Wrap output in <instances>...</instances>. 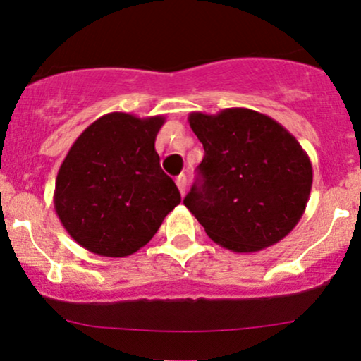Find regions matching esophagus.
<instances>
[{"label": "esophagus", "instance_id": "1", "mask_svg": "<svg viewBox=\"0 0 361 361\" xmlns=\"http://www.w3.org/2000/svg\"><path fill=\"white\" fill-rule=\"evenodd\" d=\"M176 186H178V190H180V193L181 195H185V191H186V176L185 175H180V176H176Z\"/></svg>", "mask_w": 361, "mask_h": 361}]
</instances>
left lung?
<instances>
[{
    "label": "left lung",
    "instance_id": "obj_1",
    "mask_svg": "<svg viewBox=\"0 0 361 361\" xmlns=\"http://www.w3.org/2000/svg\"><path fill=\"white\" fill-rule=\"evenodd\" d=\"M203 143L200 181L183 200L214 243L253 253L285 238L313 183L308 154L286 128L248 108L190 113Z\"/></svg>",
    "mask_w": 361,
    "mask_h": 361
}]
</instances>
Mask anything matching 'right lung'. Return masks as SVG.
I'll list each match as a JSON object with an SVG mask.
<instances>
[{"label":"right lung","instance_id":"obj_1","mask_svg":"<svg viewBox=\"0 0 361 361\" xmlns=\"http://www.w3.org/2000/svg\"><path fill=\"white\" fill-rule=\"evenodd\" d=\"M165 116L113 111L93 121L63 159L54 209L73 240L99 257L143 248L181 196L159 166L154 140Z\"/></svg>","mask_w":361,"mask_h":361}]
</instances>
